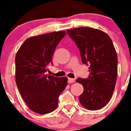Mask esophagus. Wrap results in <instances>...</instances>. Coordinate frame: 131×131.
Listing matches in <instances>:
<instances>
[{"instance_id":"obj_1","label":"esophagus","mask_w":131,"mask_h":131,"mask_svg":"<svg viewBox=\"0 0 131 131\" xmlns=\"http://www.w3.org/2000/svg\"><path fill=\"white\" fill-rule=\"evenodd\" d=\"M68 83H74L75 82V79H71V78H68Z\"/></svg>"}]
</instances>
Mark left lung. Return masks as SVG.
Returning a JSON list of instances; mask_svg holds the SVG:
<instances>
[{
    "mask_svg": "<svg viewBox=\"0 0 131 131\" xmlns=\"http://www.w3.org/2000/svg\"><path fill=\"white\" fill-rule=\"evenodd\" d=\"M67 31L79 48L82 63L89 66V77L76 80L84 87L80 103L89 110L101 109L112 98L117 80L118 59L112 39L106 33L92 28Z\"/></svg>",
    "mask_w": 131,
    "mask_h": 131,
    "instance_id": "left-lung-1",
    "label": "left lung"
}]
</instances>
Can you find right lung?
I'll return each instance as SVG.
<instances>
[{"label":"right lung","instance_id":"obj_1","mask_svg":"<svg viewBox=\"0 0 131 131\" xmlns=\"http://www.w3.org/2000/svg\"><path fill=\"white\" fill-rule=\"evenodd\" d=\"M67 35L65 31L49 33L28 38L15 58L16 82L28 106L35 113L47 114L58 105L59 95L67 85L68 79L46 75L52 64L56 47Z\"/></svg>","mask_w":131,"mask_h":131}]
</instances>
